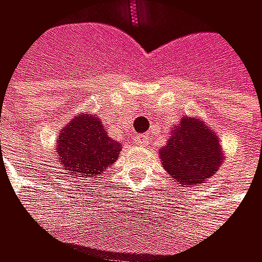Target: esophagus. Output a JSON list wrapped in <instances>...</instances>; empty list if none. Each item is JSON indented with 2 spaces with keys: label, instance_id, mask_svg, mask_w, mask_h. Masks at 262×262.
I'll return each mask as SVG.
<instances>
[{
  "label": "esophagus",
  "instance_id": "1",
  "mask_svg": "<svg viewBox=\"0 0 262 262\" xmlns=\"http://www.w3.org/2000/svg\"><path fill=\"white\" fill-rule=\"evenodd\" d=\"M134 143L139 147H145L147 143H148V134H136L134 136Z\"/></svg>",
  "mask_w": 262,
  "mask_h": 262
}]
</instances>
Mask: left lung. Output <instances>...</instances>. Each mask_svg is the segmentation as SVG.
<instances>
[{
  "label": "left lung",
  "mask_w": 262,
  "mask_h": 262,
  "mask_svg": "<svg viewBox=\"0 0 262 262\" xmlns=\"http://www.w3.org/2000/svg\"><path fill=\"white\" fill-rule=\"evenodd\" d=\"M159 156L164 168L181 186H197L212 177L224 159L212 129L192 117L181 119Z\"/></svg>",
  "instance_id": "left-lung-1"
}]
</instances>
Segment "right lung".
Returning <instances> with one entry per match:
<instances>
[{
	"label": "right lung",
	"mask_w": 262,
	"mask_h": 262,
	"mask_svg": "<svg viewBox=\"0 0 262 262\" xmlns=\"http://www.w3.org/2000/svg\"><path fill=\"white\" fill-rule=\"evenodd\" d=\"M120 147L97 117L78 115L59 136V164L72 177H95L119 159Z\"/></svg>",
	"instance_id": "right-lung-1"
}]
</instances>
